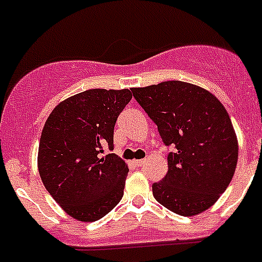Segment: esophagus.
<instances>
[{
	"mask_svg": "<svg viewBox=\"0 0 262 262\" xmlns=\"http://www.w3.org/2000/svg\"><path fill=\"white\" fill-rule=\"evenodd\" d=\"M133 163L135 164L136 167H140V166H143L144 163H145V161H144V159H139V161H134Z\"/></svg>",
	"mask_w": 262,
	"mask_h": 262,
	"instance_id": "esophagus-1",
	"label": "esophagus"
}]
</instances>
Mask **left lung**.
Here are the masks:
<instances>
[{
  "label": "left lung",
  "mask_w": 262,
  "mask_h": 262,
  "mask_svg": "<svg viewBox=\"0 0 262 262\" xmlns=\"http://www.w3.org/2000/svg\"><path fill=\"white\" fill-rule=\"evenodd\" d=\"M158 127L168 171L151 185L162 206L181 216L210 208L226 190L238 162V141L228 112L207 90L181 81L131 89Z\"/></svg>",
  "instance_id": "left-lung-1"
}]
</instances>
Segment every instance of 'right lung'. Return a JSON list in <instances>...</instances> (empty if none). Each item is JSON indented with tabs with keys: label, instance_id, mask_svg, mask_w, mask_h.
<instances>
[{
	"label": "right lung",
	"instance_id": "right-lung-1",
	"mask_svg": "<svg viewBox=\"0 0 262 262\" xmlns=\"http://www.w3.org/2000/svg\"><path fill=\"white\" fill-rule=\"evenodd\" d=\"M131 91L94 89L61 101L47 118L38 171L50 195L78 221L92 223L123 196L127 164L113 150L114 124Z\"/></svg>",
	"mask_w": 262,
	"mask_h": 262
}]
</instances>
